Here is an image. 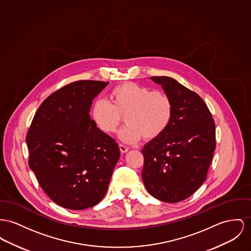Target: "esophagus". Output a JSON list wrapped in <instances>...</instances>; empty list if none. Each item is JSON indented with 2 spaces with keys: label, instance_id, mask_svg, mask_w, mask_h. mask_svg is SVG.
Segmentation results:
<instances>
[{
  "label": "esophagus",
  "instance_id": "esophagus-1",
  "mask_svg": "<svg viewBox=\"0 0 251 251\" xmlns=\"http://www.w3.org/2000/svg\"><path fill=\"white\" fill-rule=\"evenodd\" d=\"M119 148H120V151H121L122 153H126L127 151H129V149H128L127 147H126V146H124V145H122V144L119 145Z\"/></svg>",
  "mask_w": 251,
  "mask_h": 251
}]
</instances>
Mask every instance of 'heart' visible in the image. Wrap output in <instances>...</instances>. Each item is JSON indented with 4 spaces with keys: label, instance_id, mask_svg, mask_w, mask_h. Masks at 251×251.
Masks as SVG:
<instances>
[{
    "label": "heart",
    "instance_id": "1",
    "mask_svg": "<svg viewBox=\"0 0 251 251\" xmlns=\"http://www.w3.org/2000/svg\"><path fill=\"white\" fill-rule=\"evenodd\" d=\"M111 103L98 99L91 106V117L102 133L114 134L126 116L127 126L119 138L126 144L142 137L151 141L167 130L172 118V102L163 91H151L140 84L127 82L113 87L108 95Z\"/></svg>",
    "mask_w": 251,
    "mask_h": 251
}]
</instances>
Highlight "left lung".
<instances>
[{"label": "left lung", "mask_w": 251, "mask_h": 251, "mask_svg": "<svg viewBox=\"0 0 251 251\" xmlns=\"http://www.w3.org/2000/svg\"><path fill=\"white\" fill-rule=\"evenodd\" d=\"M172 102L167 130L145 145L142 178L151 195L178 202L203 184L216 147L215 123L200 96L173 78L151 77Z\"/></svg>", "instance_id": "obj_1"}]
</instances>
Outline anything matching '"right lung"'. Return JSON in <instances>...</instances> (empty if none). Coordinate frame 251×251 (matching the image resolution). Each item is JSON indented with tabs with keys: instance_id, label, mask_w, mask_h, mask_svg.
Masks as SVG:
<instances>
[{
	"instance_id": "add662e5",
	"label": "right lung",
	"mask_w": 251,
	"mask_h": 251,
	"mask_svg": "<svg viewBox=\"0 0 251 251\" xmlns=\"http://www.w3.org/2000/svg\"><path fill=\"white\" fill-rule=\"evenodd\" d=\"M107 84L77 81L55 91L38 108L26 135L29 167L51 200L65 208L99 203L120 158L115 140L89 115Z\"/></svg>"
}]
</instances>
